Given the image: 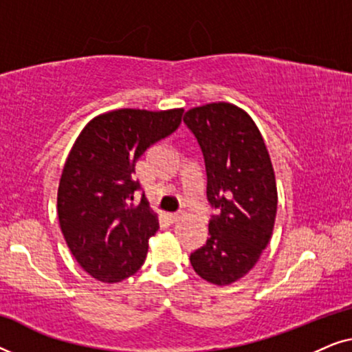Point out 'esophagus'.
I'll return each mask as SVG.
<instances>
[{
    "label": "esophagus",
    "mask_w": 352,
    "mask_h": 352,
    "mask_svg": "<svg viewBox=\"0 0 352 352\" xmlns=\"http://www.w3.org/2000/svg\"><path fill=\"white\" fill-rule=\"evenodd\" d=\"M168 218H170L171 223H177V221H179L182 216L179 213H170V214H168Z\"/></svg>",
    "instance_id": "34e87169"
}]
</instances>
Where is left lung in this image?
Masks as SVG:
<instances>
[{
  "label": "left lung",
  "mask_w": 352,
  "mask_h": 352,
  "mask_svg": "<svg viewBox=\"0 0 352 352\" xmlns=\"http://www.w3.org/2000/svg\"><path fill=\"white\" fill-rule=\"evenodd\" d=\"M184 122L204 152L206 197L219 210L190 264L204 280L230 285L252 271L272 237L277 214L272 162L256 123L237 105H200L187 110Z\"/></svg>",
  "instance_id": "obj_1"
}]
</instances>
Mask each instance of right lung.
<instances>
[{
	"label": "right lung",
	"instance_id": "add662e5",
	"mask_svg": "<svg viewBox=\"0 0 352 352\" xmlns=\"http://www.w3.org/2000/svg\"><path fill=\"white\" fill-rule=\"evenodd\" d=\"M184 109H117L89 120L62 170L57 216L67 247L85 272L118 283L146 261L158 214L134 201L136 162L181 124Z\"/></svg>",
	"mask_w": 352,
	"mask_h": 352
}]
</instances>
